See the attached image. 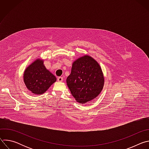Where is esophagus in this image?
Wrapping results in <instances>:
<instances>
[{
	"label": "esophagus",
	"mask_w": 149,
	"mask_h": 149,
	"mask_svg": "<svg viewBox=\"0 0 149 149\" xmlns=\"http://www.w3.org/2000/svg\"><path fill=\"white\" fill-rule=\"evenodd\" d=\"M63 78L62 77H59L58 78V79H57V80H58V82H62L63 81Z\"/></svg>",
	"instance_id": "1"
}]
</instances>
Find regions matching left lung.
<instances>
[{"label": "left lung", "mask_w": 149, "mask_h": 149, "mask_svg": "<svg viewBox=\"0 0 149 149\" xmlns=\"http://www.w3.org/2000/svg\"><path fill=\"white\" fill-rule=\"evenodd\" d=\"M67 86L78 103L86 104L99 95L102 91L104 77L97 61L85 55L75 60L71 74L67 78Z\"/></svg>", "instance_id": "8db88e82"}]
</instances>
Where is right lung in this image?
I'll list each match as a JSON object with an SVG mask.
<instances>
[{
	"label": "right lung",
	"instance_id": "1",
	"mask_svg": "<svg viewBox=\"0 0 149 149\" xmlns=\"http://www.w3.org/2000/svg\"><path fill=\"white\" fill-rule=\"evenodd\" d=\"M44 60L37 58L26 68L23 79L26 88L35 95L45 93L56 82V77L47 70Z\"/></svg>",
	"mask_w": 149,
	"mask_h": 149
}]
</instances>
